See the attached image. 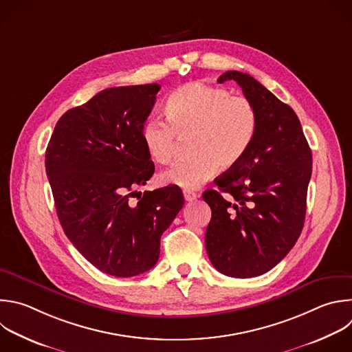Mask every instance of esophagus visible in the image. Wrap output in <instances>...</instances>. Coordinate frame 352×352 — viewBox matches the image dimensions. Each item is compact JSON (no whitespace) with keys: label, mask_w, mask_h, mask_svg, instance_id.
I'll use <instances>...</instances> for the list:
<instances>
[{"label":"esophagus","mask_w":352,"mask_h":352,"mask_svg":"<svg viewBox=\"0 0 352 352\" xmlns=\"http://www.w3.org/2000/svg\"><path fill=\"white\" fill-rule=\"evenodd\" d=\"M184 197H185L186 201H193V200H196L199 196H197V193H195V192L184 190Z\"/></svg>","instance_id":"1"}]
</instances>
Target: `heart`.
<instances>
[{"label": "heart", "mask_w": 352, "mask_h": 352, "mask_svg": "<svg viewBox=\"0 0 352 352\" xmlns=\"http://www.w3.org/2000/svg\"><path fill=\"white\" fill-rule=\"evenodd\" d=\"M167 122L149 119L141 138L149 157L167 164L178 141L188 140L185 160L160 175V181L184 189H196L208 181L217 167H235L250 151L258 131V111L245 96H232L222 87L189 82L173 91L166 102Z\"/></svg>", "instance_id": "b5f03b06"}]
</instances>
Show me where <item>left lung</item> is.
I'll return each mask as SVG.
<instances>
[{"label":"left lung","mask_w":352,"mask_h":352,"mask_svg":"<svg viewBox=\"0 0 352 352\" xmlns=\"http://www.w3.org/2000/svg\"><path fill=\"white\" fill-rule=\"evenodd\" d=\"M258 111L257 137L239 164L203 193L211 208L206 250L215 270L254 278L279 264L304 226L312 153L294 110L248 73L229 70Z\"/></svg>","instance_id":"obj_1"}]
</instances>
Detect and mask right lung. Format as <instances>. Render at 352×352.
<instances>
[{
    "mask_svg": "<svg viewBox=\"0 0 352 352\" xmlns=\"http://www.w3.org/2000/svg\"><path fill=\"white\" fill-rule=\"evenodd\" d=\"M159 84L113 87L58 120L45 152V171L59 222L73 246L99 271L141 275L159 260L160 238L184 206L168 185L130 196L155 173L142 138Z\"/></svg>",
    "mask_w": 352,
    "mask_h": 352,
    "instance_id": "right-lung-1",
    "label": "right lung"
}]
</instances>
